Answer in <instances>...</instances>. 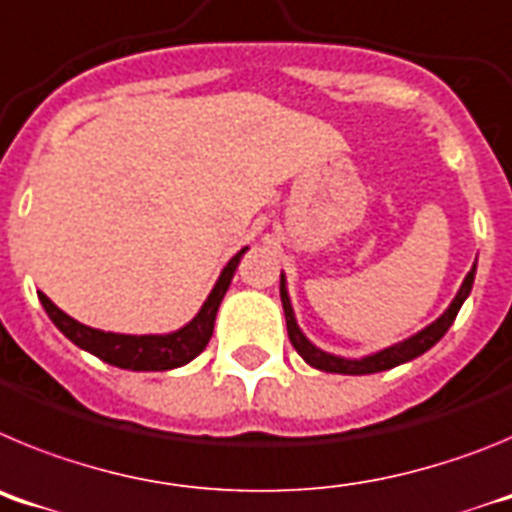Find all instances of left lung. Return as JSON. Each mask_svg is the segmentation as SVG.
Masks as SVG:
<instances>
[{
    "mask_svg": "<svg viewBox=\"0 0 512 512\" xmlns=\"http://www.w3.org/2000/svg\"><path fill=\"white\" fill-rule=\"evenodd\" d=\"M474 271H477V264L472 266L464 282H461L459 292L456 297L451 300V305L443 310L441 318L433 320L431 325H425L423 330H418L415 336L405 338V341L395 343V346H387L377 354H369V356H361V359H346V356H336V354H328L323 348H318L310 338L305 336L297 325L295 318V310H292V302H289V292H287V279L282 274V282H279V295H282V307H284V318H287V333H289V341L295 346L297 354L307 361L310 366L320 369V372H330V374H377V372H387L392 366H400L405 361H413L418 359L420 354H425L428 348L436 346L443 336H446V330L451 328V323L456 320L459 315L461 305L464 300L469 297L472 292V284H474Z\"/></svg>",
    "mask_w": 512,
    "mask_h": 512,
    "instance_id": "left-lung-1",
    "label": "left lung"
}]
</instances>
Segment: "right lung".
Segmentation results:
<instances>
[{
  "mask_svg": "<svg viewBox=\"0 0 512 512\" xmlns=\"http://www.w3.org/2000/svg\"><path fill=\"white\" fill-rule=\"evenodd\" d=\"M246 251L248 246L235 253L233 259L228 261V266L220 271V277H217L215 287L207 295L200 312L184 328L174 330V333H161V336L107 333V330L89 328V325L66 315L43 292H38V300L63 336L79 348H84V351H89V354L97 356V359L107 361L112 366H120V369H130V372H169V369H176V366L189 364L194 356H200L205 351V346L212 338V328H215L217 307L223 302L225 292L230 287V279H233L235 269H238V261H241Z\"/></svg>",
  "mask_w": 512,
  "mask_h": 512,
  "instance_id": "1",
  "label": "right lung"
}]
</instances>
